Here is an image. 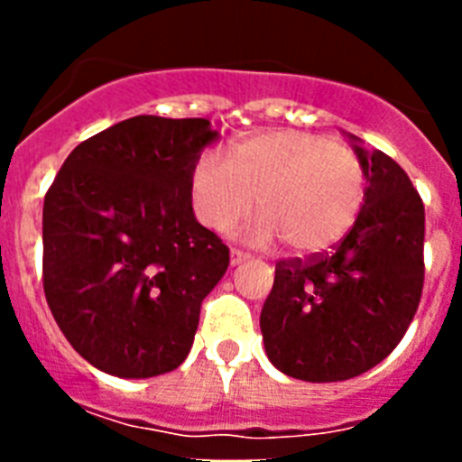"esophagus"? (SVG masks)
<instances>
[{"label":"esophagus","instance_id":"obj_1","mask_svg":"<svg viewBox=\"0 0 462 462\" xmlns=\"http://www.w3.org/2000/svg\"><path fill=\"white\" fill-rule=\"evenodd\" d=\"M245 261H247V254H245V252L231 250V266H240Z\"/></svg>","mask_w":462,"mask_h":462}]
</instances>
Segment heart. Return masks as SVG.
<instances>
[{
    "mask_svg": "<svg viewBox=\"0 0 462 462\" xmlns=\"http://www.w3.org/2000/svg\"><path fill=\"white\" fill-rule=\"evenodd\" d=\"M196 217L228 234L252 212L263 217L247 231L254 245L284 238L298 256L333 250L356 222L365 196L361 159L333 138L275 129L243 138L226 159L210 150L189 178Z\"/></svg>",
    "mask_w": 462,
    "mask_h": 462,
    "instance_id": "b5f03b06",
    "label": "heart"
}]
</instances>
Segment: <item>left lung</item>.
<instances>
[{
  "mask_svg": "<svg viewBox=\"0 0 462 462\" xmlns=\"http://www.w3.org/2000/svg\"><path fill=\"white\" fill-rule=\"evenodd\" d=\"M346 138L365 171L356 222L328 254L280 261L259 319L273 365L303 382L368 373L398 346L421 300V196L389 154Z\"/></svg>",
  "mask_w": 462,
  "mask_h": 462,
  "instance_id": "obj_1",
  "label": "left lung"
}]
</instances>
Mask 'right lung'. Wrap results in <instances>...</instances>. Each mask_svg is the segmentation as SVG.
Wrapping results in <instances>:
<instances>
[{
  "instance_id": "right-lung-1",
  "label": "right lung",
  "mask_w": 462,
  "mask_h": 462,
  "mask_svg": "<svg viewBox=\"0 0 462 462\" xmlns=\"http://www.w3.org/2000/svg\"><path fill=\"white\" fill-rule=\"evenodd\" d=\"M219 134L136 116L73 150L43 201V291L71 346L125 379L175 370L228 247L196 222L189 178Z\"/></svg>"
}]
</instances>
